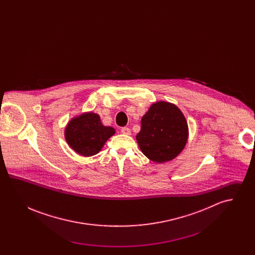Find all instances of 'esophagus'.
<instances>
[{"label": "esophagus", "mask_w": 255, "mask_h": 255, "mask_svg": "<svg viewBox=\"0 0 255 255\" xmlns=\"http://www.w3.org/2000/svg\"><path fill=\"white\" fill-rule=\"evenodd\" d=\"M122 133H124V134H127V135H130L131 134V130L129 128H127V127H124V128L122 129Z\"/></svg>", "instance_id": "34e87169"}]
</instances>
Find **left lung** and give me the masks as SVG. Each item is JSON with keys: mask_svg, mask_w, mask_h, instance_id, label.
Returning a JSON list of instances; mask_svg holds the SVG:
<instances>
[{"mask_svg": "<svg viewBox=\"0 0 255 255\" xmlns=\"http://www.w3.org/2000/svg\"><path fill=\"white\" fill-rule=\"evenodd\" d=\"M135 138L150 160L163 163L177 158L188 139V125L180 108L167 101L153 103L141 119Z\"/></svg>", "mask_w": 255, "mask_h": 255, "instance_id": "8db88e82", "label": "left lung"}]
</instances>
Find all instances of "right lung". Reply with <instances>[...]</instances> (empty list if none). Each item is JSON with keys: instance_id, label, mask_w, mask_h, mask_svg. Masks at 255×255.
I'll return each mask as SVG.
<instances>
[{"instance_id": "add662e5", "label": "right lung", "mask_w": 255, "mask_h": 255, "mask_svg": "<svg viewBox=\"0 0 255 255\" xmlns=\"http://www.w3.org/2000/svg\"><path fill=\"white\" fill-rule=\"evenodd\" d=\"M116 130L104 126L100 117L94 112H85L73 118L65 127V139L73 151L83 157H92L102 147Z\"/></svg>"}]
</instances>
